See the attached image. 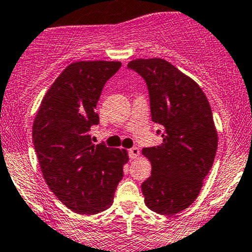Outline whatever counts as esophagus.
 <instances>
[{
  "label": "esophagus",
  "mask_w": 252,
  "mask_h": 252,
  "mask_svg": "<svg viewBox=\"0 0 252 252\" xmlns=\"http://www.w3.org/2000/svg\"><path fill=\"white\" fill-rule=\"evenodd\" d=\"M129 157H130V159H136V158H139L140 149L137 147H132L129 149Z\"/></svg>",
  "instance_id": "obj_1"
}]
</instances>
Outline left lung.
Returning <instances> with one entry per match:
<instances>
[{
    "mask_svg": "<svg viewBox=\"0 0 252 252\" xmlns=\"http://www.w3.org/2000/svg\"><path fill=\"white\" fill-rule=\"evenodd\" d=\"M128 68L145 79L152 120L164 126L161 145L142 149L152 165L141 185L145 204L173 215L197 198L214 162L218 131L211 105L202 88L167 61L132 60Z\"/></svg>",
    "mask_w": 252,
    "mask_h": 252,
    "instance_id": "obj_1",
    "label": "left lung"
}]
</instances>
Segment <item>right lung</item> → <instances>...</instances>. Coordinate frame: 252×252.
Here are the masks:
<instances>
[{
    "label": "right lung",
    "mask_w": 252,
    "mask_h": 252,
    "mask_svg": "<svg viewBox=\"0 0 252 252\" xmlns=\"http://www.w3.org/2000/svg\"><path fill=\"white\" fill-rule=\"evenodd\" d=\"M113 61H79L68 65L41 100L32 137L46 184L79 214L112 206L129 161L126 149L94 145L91 126L99 123L96 103L107 80L121 68Z\"/></svg>",
    "instance_id": "obj_1"
}]
</instances>
